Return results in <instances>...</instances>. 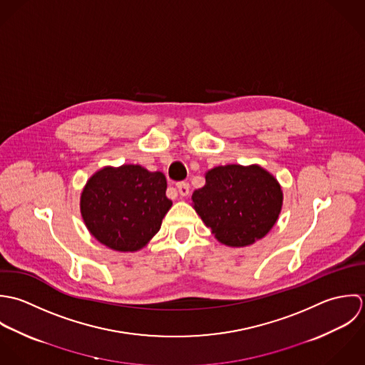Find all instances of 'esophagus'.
Here are the masks:
<instances>
[{
	"instance_id": "34e87169",
	"label": "esophagus",
	"mask_w": 365,
	"mask_h": 365,
	"mask_svg": "<svg viewBox=\"0 0 365 365\" xmlns=\"http://www.w3.org/2000/svg\"><path fill=\"white\" fill-rule=\"evenodd\" d=\"M178 192L180 193V196H187L189 195V183L187 182H179L176 185Z\"/></svg>"
}]
</instances>
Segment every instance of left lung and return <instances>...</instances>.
Wrapping results in <instances>:
<instances>
[{
	"mask_svg": "<svg viewBox=\"0 0 365 365\" xmlns=\"http://www.w3.org/2000/svg\"><path fill=\"white\" fill-rule=\"evenodd\" d=\"M197 215L220 242L245 247L262 238L277 222L282 190L265 169L252 165L217 166L206 173V185L193 192Z\"/></svg>",
	"mask_w": 365,
	"mask_h": 365,
	"instance_id": "8db88e82",
	"label": "left lung"
}]
</instances>
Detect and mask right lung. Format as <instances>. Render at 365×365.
Here are the masks:
<instances>
[{
    "mask_svg": "<svg viewBox=\"0 0 365 365\" xmlns=\"http://www.w3.org/2000/svg\"><path fill=\"white\" fill-rule=\"evenodd\" d=\"M166 179L138 165L104 168L90 178L80 200L88 231L117 251H137L159 231L172 206Z\"/></svg>",
    "mask_w": 365,
    "mask_h": 365,
    "instance_id": "1",
    "label": "right lung"
}]
</instances>
